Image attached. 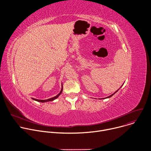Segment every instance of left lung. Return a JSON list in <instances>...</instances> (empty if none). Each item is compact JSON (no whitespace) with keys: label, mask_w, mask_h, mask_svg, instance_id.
Instances as JSON below:
<instances>
[{"label":"left lung","mask_w":151,"mask_h":151,"mask_svg":"<svg viewBox=\"0 0 151 151\" xmlns=\"http://www.w3.org/2000/svg\"><path fill=\"white\" fill-rule=\"evenodd\" d=\"M121 87H122V86H121ZM121 87H120V88H121ZM118 90H117V91H115V93H114V94H111V96H108V97H106V98H104V99H107V98H109V97H112V96H113V95H114V94H115V93H116V92H117V91H118Z\"/></svg>","instance_id":"8db88e82"}]
</instances>
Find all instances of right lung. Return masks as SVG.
Here are the masks:
<instances>
[{"instance_id":"obj_1","label":"right lung","mask_w":151,"mask_h":151,"mask_svg":"<svg viewBox=\"0 0 151 151\" xmlns=\"http://www.w3.org/2000/svg\"><path fill=\"white\" fill-rule=\"evenodd\" d=\"M61 87H61V89L60 92L56 96H55V97H52V98H50V99H47V100H38V99H34V98H32V99L34 100H35V101H39V102H41V103H44V102L53 101V100H54L55 99H57V98L58 97V96L61 94V93H62V91H63V84H61Z\"/></svg>"}]
</instances>
